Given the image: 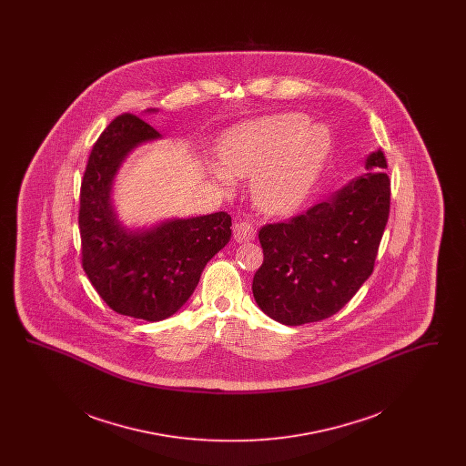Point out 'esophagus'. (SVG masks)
I'll return each instance as SVG.
<instances>
[{"label":"esophagus","mask_w":466,"mask_h":466,"mask_svg":"<svg viewBox=\"0 0 466 466\" xmlns=\"http://www.w3.org/2000/svg\"><path fill=\"white\" fill-rule=\"evenodd\" d=\"M234 239L238 243H249L255 239V228L248 222L234 223Z\"/></svg>","instance_id":"obj_1"}]
</instances>
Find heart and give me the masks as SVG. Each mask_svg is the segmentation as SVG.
<instances>
[{"label": "heart", "instance_id": "1", "mask_svg": "<svg viewBox=\"0 0 466 466\" xmlns=\"http://www.w3.org/2000/svg\"><path fill=\"white\" fill-rule=\"evenodd\" d=\"M332 152V136L299 113L238 126L223 136L211 177L230 188L232 177H253L251 198L268 215H289L309 198Z\"/></svg>", "mask_w": 466, "mask_h": 466}]
</instances>
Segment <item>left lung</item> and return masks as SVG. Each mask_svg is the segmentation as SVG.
<instances>
[{
    "label": "left lung",
    "instance_id": "obj_1",
    "mask_svg": "<svg viewBox=\"0 0 466 466\" xmlns=\"http://www.w3.org/2000/svg\"><path fill=\"white\" fill-rule=\"evenodd\" d=\"M386 157H367L363 177L351 179L304 215L260 228L264 264L253 297L268 318L299 327L342 309L374 270L390 217Z\"/></svg>",
    "mask_w": 466,
    "mask_h": 466
}]
</instances>
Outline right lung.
<instances>
[{"mask_svg": "<svg viewBox=\"0 0 466 466\" xmlns=\"http://www.w3.org/2000/svg\"><path fill=\"white\" fill-rule=\"evenodd\" d=\"M156 139L160 134L136 115L116 116L92 147L78 215L82 266L92 287L115 312L145 321H162L181 309L232 234L230 215L223 211L143 228L118 220L115 177L131 152Z\"/></svg>", "mask_w": 466, "mask_h": 466, "instance_id": "right-lung-1", "label": "right lung"}]
</instances>
